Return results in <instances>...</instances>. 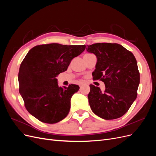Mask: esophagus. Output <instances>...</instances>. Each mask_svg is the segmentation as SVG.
Here are the masks:
<instances>
[{"label": "esophagus", "instance_id": "esophagus-1", "mask_svg": "<svg viewBox=\"0 0 156 156\" xmlns=\"http://www.w3.org/2000/svg\"><path fill=\"white\" fill-rule=\"evenodd\" d=\"M83 83H81V84H79V86H80V87H81V86L83 85Z\"/></svg>", "mask_w": 156, "mask_h": 156}]
</instances>
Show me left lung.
<instances>
[{
  "mask_svg": "<svg viewBox=\"0 0 156 156\" xmlns=\"http://www.w3.org/2000/svg\"><path fill=\"white\" fill-rule=\"evenodd\" d=\"M87 51L96 56L94 80L100 79L105 90L90 85L88 98L94 114L105 120L116 119L128 111L137 96L140 74L133 53L118 44L98 43Z\"/></svg>",
  "mask_w": 156,
  "mask_h": 156,
  "instance_id": "left-lung-1",
  "label": "left lung"
}]
</instances>
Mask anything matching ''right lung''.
Here are the masks:
<instances>
[{
  "label": "right lung",
  "mask_w": 156,
  "mask_h": 156,
  "mask_svg": "<svg viewBox=\"0 0 156 156\" xmlns=\"http://www.w3.org/2000/svg\"><path fill=\"white\" fill-rule=\"evenodd\" d=\"M86 45L50 44L32 48L21 64L18 75L20 93L31 115L47 124L65 119L70 100L79 87H60L55 77L68 69L72 60L81 54Z\"/></svg>",
  "instance_id": "obj_1"
}]
</instances>
